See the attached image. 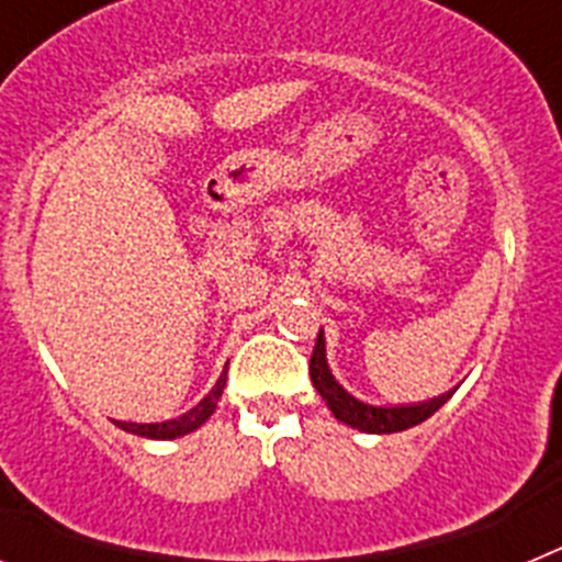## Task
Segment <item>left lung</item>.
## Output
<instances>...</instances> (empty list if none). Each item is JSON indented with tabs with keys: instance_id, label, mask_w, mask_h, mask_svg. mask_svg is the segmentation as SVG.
Listing matches in <instances>:
<instances>
[{
	"instance_id": "left-lung-1",
	"label": "left lung",
	"mask_w": 562,
	"mask_h": 562,
	"mask_svg": "<svg viewBox=\"0 0 562 562\" xmlns=\"http://www.w3.org/2000/svg\"><path fill=\"white\" fill-rule=\"evenodd\" d=\"M310 376L312 385L317 389V394L324 396V402L329 405L331 414L340 422H346V425H351V428L362 430V434H400V430L414 428V425L425 422L428 416H434L436 411L453 396V391H450V394H441L430 402H419V405H396V408H376V405H366V402L355 400V396L331 376L329 362H326L324 329H321V335H317L315 340V351H312L310 360Z\"/></svg>"
}]
</instances>
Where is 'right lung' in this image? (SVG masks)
<instances>
[{
    "instance_id": "right-lung-1",
    "label": "right lung",
    "mask_w": 562,
    "mask_h": 562,
    "mask_svg": "<svg viewBox=\"0 0 562 562\" xmlns=\"http://www.w3.org/2000/svg\"><path fill=\"white\" fill-rule=\"evenodd\" d=\"M225 380H227V371L216 380V385L211 389V394L191 408L188 414H182L180 419H168V422H154V425H137V422H114L117 428L128 430L134 436H143V439H177V436H186L191 430H196L202 422L211 419V414L216 411V402H220L222 391H225Z\"/></svg>"
}]
</instances>
